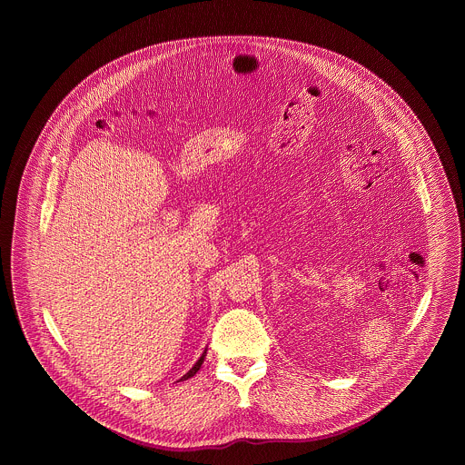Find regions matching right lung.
Masks as SVG:
<instances>
[{"label": "right lung", "mask_w": 465, "mask_h": 465, "mask_svg": "<svg viewBox=\"0 0 465 465\" xmlns=\"http://www.w3.org/2000/svg\"><path fill=\"white\" fill-rule=\"evenodd\" d=\"M203 359H205V352L202 354V357H200L199 361L195 362V366H193V368H192V370H190L186 375L181 376V380H188V378H192V376L195 375V373L199 371L200 366H202V362H203Z\"/></svg>", "instance_id": "1"}]
</instances>
